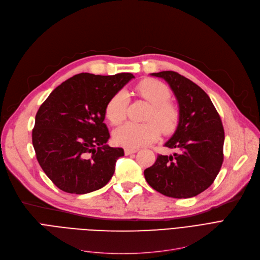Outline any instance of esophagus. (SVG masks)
<instances>
[{
    "instance_id": "obj_1",
    "label": "esophagus",
    "mask_w": 260,
    "mask_h": 260,
    "mask_svg": "<svg viewBox=\"0 0 260 260\" xmlns=\"http://www.w3.org/2000/svg\"><path fill=\"white\" fill-rule=\"evenodd\" d=\"M124 153H125L126 156H128V155H131V154L137 153V149H136V148H132V147H125V148H124Z\"/></svg>"
}]
</instances>
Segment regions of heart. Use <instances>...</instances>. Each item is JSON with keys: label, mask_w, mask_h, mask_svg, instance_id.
Instances as JSON below:
<instances>
[{"label": "heart", "mask_w": 260, "mask_h": 260, "mask_svg": "<svg viewBox=\"0 0 260 260\" xmlns=\"http://www.w3.org/2000/svg\"><path fill=\"white\" fill-rule=\"evenodd\" d=\"M137 91L143 99L152 104L147 122H126L114 132L117 144L126 147H139L158 138L160 128L163 133L173 132L179 122V111L171 103L169 87L156 79H144L137 85ZM127 94L119 90L109 99L105 107V116L112 124H119L125 117Z\"/></svg>", "instance_id": "obj_1"}]
</instances>
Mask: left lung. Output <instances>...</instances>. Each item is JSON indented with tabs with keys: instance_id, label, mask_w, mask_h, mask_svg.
Instances as JSON below:
<instances>
[{
	"instance_id": "obj_1",
	"label": "left lung",
	"mask_w": 260,
	"mask_h": 260,
	"mask_svg": "<svg viewBox=\"0 0 260 260\" xmlns=\"http://www.w3.org/2000/svg\"><path fill=\"white\" fill-rule=\"evenodd\" d=\"M165 79L179 105V122L165 146L178 153L158 155L144 171L147 183L172 198H190L214 182L223 162L224 131L207 92L176 72L151 74Z\"/></svg>"
}]
</instances>
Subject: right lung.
<instances>
[{
  "instance_id": "obj_1",
  "label": "right lung",
  "mask_w": 260,
  "mask_h": 260,
  "mask_svg": "<svg viewBox=\"0 0 260 260\" xmlns=\"http://www.w3.org/2000/svg\"><path fill=\"white\" fill-rule=\"evenodd\" d=\"M133 78L129 73H82L54 88L40 106L32 145L40 167L63 192L87 194L111 180L124 151L106 144L105 107Z\"/></svg>"
}]
</instances>
